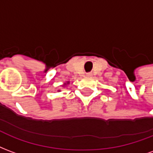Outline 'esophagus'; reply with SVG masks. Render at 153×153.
<instances>
[{
	"label": "esophagus",
	"instance_id": "obj_1",
	"mask_svg": "<svg viewBox=\"0 0 153 153\" xmlns=\"http://www.w3.org/2000/svg\"><path fill=\"white\" fill-rule=\"evenodd\" d=\"M87 76H91V74H87Z\"/></svg>",
	"mask_w": 153,
	"mask_h": 153
}]
</instances>
